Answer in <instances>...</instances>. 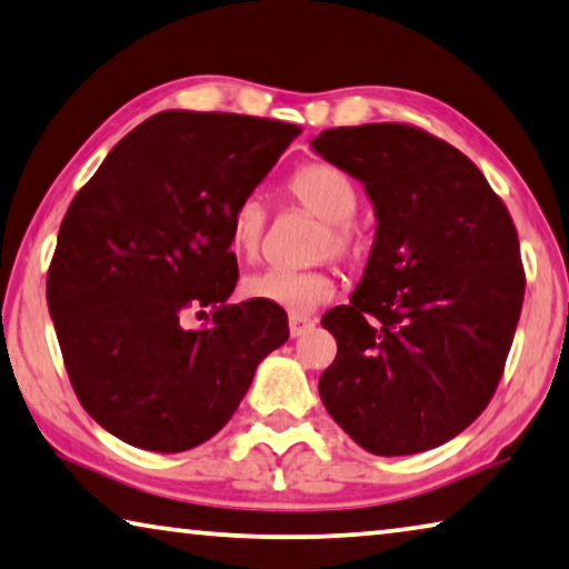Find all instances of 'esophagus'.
<instances>
[{
	"label": "esophagus",
	"mask_w": 569,
	"mask_h": 569,
	"mask_svg": "<svg viewBox=\"0 0 569 569\" xmlns=\"http://www.w3.org/2000/svg\"><path fill=\"white\" fill-rule=\"evenodd\" d=\"M313 323H317V321L309 319V317H299V313H291V317H288V329H291L293 339L303 337L306 331L313 329Z\"/></svg>",
	"instance_id": "34e87169"
}]
</instances>
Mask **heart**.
<instances>
[{
    "label": "heart",
    "mask_w": 569,
    "mask_h": 569,
    "mask_svg": "<svg viewBox=\"0 0 569 569\" xmlns=\"http://www.w3.org/2000/svg\"><path fill=\"white\" fill-rule=\"evenodd\" d=\"M286 194L303 207L306 212L323 220L319 232V252L333 256H351L359 250V228L351 220L357 210L359 194L357 184L345 169L313 161L303 164L288 177ZM266 232V207L256 197L242 200L230 214L228 240L230 248L240 258H256L260 240ZM246 293L250 299L266 301L291 313H309L317 306L327 303L337 293V283L329 270H288V268H263L246 278Z\"/></svg>",
    "instance_id": "1"
}]
</instances>
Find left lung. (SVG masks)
Here are the masks:
<instances>
[{
  "instance_id": "8db88e82",
  "label": "left lung",
  "mask_w": 569,
  "mask_h": 569,
  "mask_svg": "<svg viewBox=\"0 0 569 569\" xmlns=\"http://www.w3.org/2000/svg\"><path fill=\"white\" fill-rule=\"evenodd\" d=\"M311 149L365 184L377 230L349 306L323 313V408L375 456L456 438L501 380L525 301L517 228L461 151L405 123L339 126Z\"/></svg>"
}]
</instances>
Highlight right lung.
<instances>
[{
  "mask_svg": "<svg viewBox=\"0 0 569 569\" xmlns=\"http://www.w3.org/2000/svg\"><path fill=\"white\" fill-rule=\"evenodd\" d=\"M301 129L240 113L161 111L123 137L70 202L48 306L80 405L123 443L182 453L238 410L286 345V311L238 283L228 228ZM213 309L202 330L187 310Z\"/></svg>",
  "mask_w": 569,
  "mask_h": 569,
  "instance_id": "right-lung-1",
  "label": "right lung"
}]
</instances>
